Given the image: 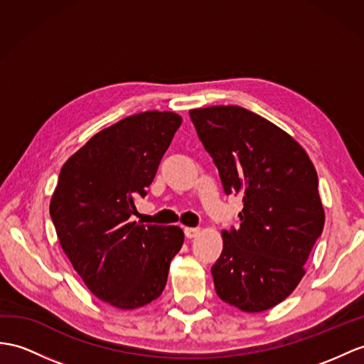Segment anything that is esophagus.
Segmentation results:
<instances>
[{
    "mask_svg": "<svg viewBox=\"0 0 364 364\" xmlns=\"http://www.w3.org/2000/svg\"><path fill=\"white\" fill-rule=\"evenodd\" d=\"M185 232V236H187L188 239H193V237H196L199 233H200V228H190V227H187L183 230Z\"/></svg>",
    "mask_w": 364,
    "mask_h": 364,
    "instance_id": "1",
    "label": "esophagus"
}]
</instances>
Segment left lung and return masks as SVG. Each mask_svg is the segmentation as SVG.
Listing matches in <instances>:
<instances>
[{"label":"left lung","mask_w":364,"mask_h":364,"mask_svg":"<svg viewBox=\"0 0 364 364\" xmlns=\"http://www.w3.org/2000/svg\"><path fill=\"white\" fill-rule=\"evenodd\" d=\"M190 117L225 193L244 203L239 228L223 230L211 267L216 294L242 312H264L298 287L323 232L316 170L294 137L241 106L190 109Z\"/></svg>","instance_id":"1"}]
</instances>
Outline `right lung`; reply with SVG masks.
<instances>
[{"label": "right lung", "mask_w": 364, "mask_h": 364, "mask_svg": "<svg viewBox=\"0 0 364 364\" xmlns=\"http://www.w3.org/2000/svg\"><path fill=\"white\" fill-rule=\"evenodd\" d=\"M182 117L145 111L97 132L70 156L50 198L61 249L91 294L134 310L162 295L183 244L177 225H144L129 216L145 196Z\"/></svg>", "instance_id": "1"}]
</instances>
